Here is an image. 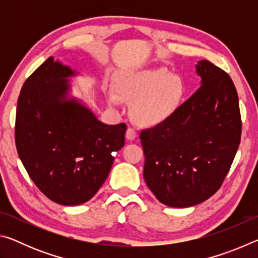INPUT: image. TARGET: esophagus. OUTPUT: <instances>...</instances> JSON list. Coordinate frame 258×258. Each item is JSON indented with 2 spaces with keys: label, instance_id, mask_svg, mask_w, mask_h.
I'll list each match as a JSON object with an SVG mask.
<instances>
[{
  "label": "esophagus",
  "instance_id": "obj_1",
  "mask_svg": "<svg viewBox=\"0 0 258 258\" xmlns=\"http://www.w3.org/2000/svg\"><path fill=\"white\" fill-rule=\"evenodd\" d=\"M125 137H126V139L128 140V141H133V140L138 137V133H137V131H135L134 128L128 127L127 130H126Z\"/></svg>",
  "mask_w": 258,
  "mask_h": 258
}]
</instances>
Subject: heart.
Segmentation results:
<instances>
[{
    "label": "heart",
    "mask_w": 258,
    "mask_h": 258,
    "mask_svg": "<svg viewBox=\"0 0 258 258\" xmlns=\"http://www.w3.org/2000/svg\"><path fill=\"white\" fill-rule=\"evenodd\" d=\"M117 93L107 92L108 103L118 107L121 100L131 103L135 123L151 127L175 115L184 101L186 86L182 77L165 68L130 72L116 83Z\"/></svg>",
    "instance_id": "1"
}]
</instances>
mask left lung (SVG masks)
<instances>
[{
	"label": "left lung",
	"instance_id": "1",
	"mask_svg": "<svg viewBox=\"0 0 258 258\" xmlns=\"http://www.w3.org/2000/svg\"><path fill=\"white\" fill-rule=\"evenodd\" d=\"M202 86L172 118L140 134L143 176L152 194L169 207H191L220 189L241 138L239 99L231 77L202 60Z\"/></svg>",
	"mask_w": 258,
	"mask_h": 258
}]
</instances>
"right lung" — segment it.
I'll use <instances>...</instances> for the list:
<instances>
[{
    "label": "right lung",
    "mask_w": 258,
    "mask_h": 258,
    "mask_svg": "<svg viewBox=\"0 0 258 258\" xmlns=\"http://www.w3.org/2000/svg\"><path fill=\"white\" fill-rule=\"evenodd\" d=\"M76 75L53 56L21 87L15 138L29 177L47 198L63 206L84 204L107 180L113 152L125 143L126 125H107L76 98Z\"/></svg>",
    "instance_id": "add662e5"
}]
</instances>
